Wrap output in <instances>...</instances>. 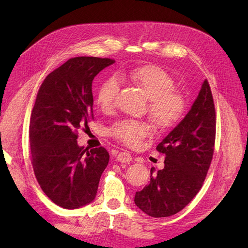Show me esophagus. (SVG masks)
Returning <instances> with one entry per match:
<instances>
[{
	"mask_svg": "<svg viewBox=\"0 0 248 248\" xmlns=\"http://www.w3.org/2000/svg\"><path fill=\"white\" fill-rule=\"evenodd\" d=\"M117 161H119L121 163H130L131 161H132V156H131L129 152L123 151L117 155Z\"/></svg>",
	"mask_w": 248,
	"mask_h": 248,
	"instance_id": "34e87169",
	"label": "esophagus"
}]
</instances>
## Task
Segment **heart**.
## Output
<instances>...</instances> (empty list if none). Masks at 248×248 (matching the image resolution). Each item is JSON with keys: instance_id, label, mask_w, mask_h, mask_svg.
Wrapping results in <instances>:
<instances>
[{"instance_id": "b5f03b06", "label": "heart", "mask_w": 248, "mask_h": 248, "mask_svg": "<svg viewBox=\"0 0 248 248\" xmlns=\"http://www.w3.org/2000/svg\"><path fill=\"white\" fill-rule=\"evenodd\" d=\"M124 77L139 86L149 99V117L159 129H168L182 118L186 99L175 89L176 82L170 73L157 66L134 68ZM120 83L116 77L102 82L97 92V103L103 112H110L116 105ZM108 133L129 147L138 146L150 133V125L140 120L121 119L110 125Z\"/></svg>"}]
</instances>
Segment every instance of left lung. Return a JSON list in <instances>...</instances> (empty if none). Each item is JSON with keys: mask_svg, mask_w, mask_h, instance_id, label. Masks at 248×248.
<instances>
[{"mask_svg": "<svg viewBox=\"0 0 248 248\" xmlns=\"http://www.w3.org/2000/svg\"><path fill=\"white\" fill-rule=\"evenodd\" d=\"M217 115L209 82L204 80L197 99L181 123L156 146L165 155L164 168L136 192L134 202L147 215L166 217L178 213L202 188L214 152Z\"/></svg>", "mask_w": 248, "mask_h": 248, "instance_id": "left-lung-1", "label": "left lung"}]
</instances>
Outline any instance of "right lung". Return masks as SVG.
<instances>
[{"instance_id":"obj_1","label":"right lung","mask_w":248,"mask_h":248,"mask_svg":"<svg viewBox=\"0 0 248 248\" xmlns=\"http://www.w3.org/2000/svg\"><path fill=\"white\" fill-rule=\"evenodd\" d=\"M114 62L73 57L46 76L37 93L30 121L31 164L41 189L62 208L91 203L108 164L107 149H84L77 140L93 119V78Z\"/></svg>"}]
</instances>
